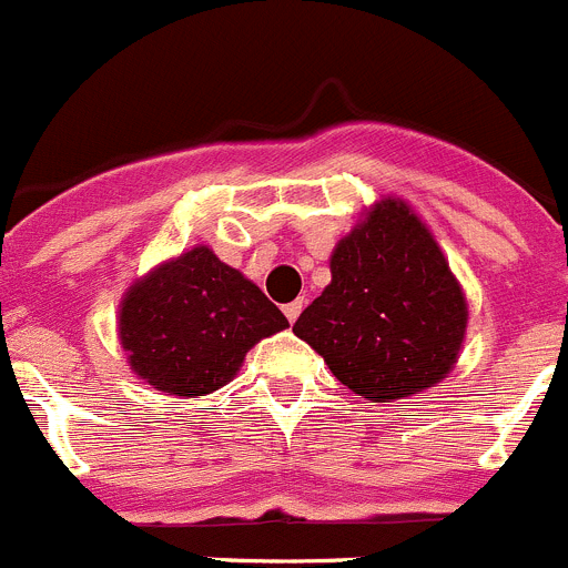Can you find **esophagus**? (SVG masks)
<instances>
[{
    "label": "esophagus",
    "instance_id": "obj_1",
    "mask_svg": "<svg viewBox=\"0 0 568 568\" xmlns=\"http://www.w3.org/2000/svg\"><path fill=\"white\" fill-rule=\"evenodd\" d=\"M302 308H305V300H294V302H288V305H285L283 314L288 316V322H296V320H300Z\"/></svg>",
    "mask_w": 568,
    "mask_h": 568
}]
</instances>
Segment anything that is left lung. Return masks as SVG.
I'll return each instance as SVG.
<instances>
[{
	"mask_svg": "<svg viewBox=\"0 0 568 568\" xmlns=\"http://www.w3.org/2000/svg\"><path fill=\"white\" fill-rule=\"evenodd\" d=\"M468 331V300L409 201L384 195L331 254V283L294 333L349 392L373 404L448 378Z\"/></svg>",
	"mask_w": 568,
	"mask_h": 568,
	"instance_id": "left-lung-1",
	"label": "left lung"
}]
</instances>
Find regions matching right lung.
Instances as JSON below:
<instances>
[{
    "mask_svg": "<svg viewBox=\"0 0 568 568\" xmlns=\"http://www.w3.org/2000/svg\"><path fill=\"white\" fill-rule=\"evenodd\" d=\"M285 327L283 311L204 243L136 277L116 311L131 373L173 397L226 386L248 349Z\"/></svg>",
    "mask_w": 568,
    "mask_h": 568,
    "instance_id": "obj_1",
    "label": "right lung"
}]
</instances>
